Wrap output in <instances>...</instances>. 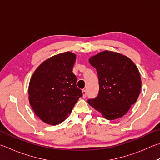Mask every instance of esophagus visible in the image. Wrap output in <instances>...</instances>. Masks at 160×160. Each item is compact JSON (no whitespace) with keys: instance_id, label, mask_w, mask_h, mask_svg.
<instances>
[{"instance_id":"1","label":"esophagus","mask_w":160,"mask_h":160,"mask_svg":"<svg viewBox=\"0 0 160 160\" xmlns=\"http://www.w3.org/2000/svg\"><path fill=\"white\" fill-rule=\"evenodd\" d=\"M82 97H84V98H85L86 97V96H87V92H86V90L85 89H82Z\"/></svg>"}]
</instances>
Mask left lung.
<instances>
[{
	"instance_id": "1",
	"label": "left lung",
	"mask_w": 160,
	"mask_h": 160,
	"mask_svg": "<svg viewBox=\"0 0 160 160\" xmlns=\"http://www.w3.org/2000/svg\"><path fill=\"white\" fill-rule=\"evenodd\" d=\"M97 69L99 91L88 103L106 120L122 118L136 103L141 88L140 72L129 57L112 51H103L89 58Z\"/></svg>"
}]
</instances>
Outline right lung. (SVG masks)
Instances as JSON below:
<instances>
[{
	"instance_id": "right-lung-1",
	"label": "right lung",
	"mask_w": 160,
	"mask_h": 160,
	"mask_svg": "<svg viewBox=\"0 0 160 160\" xmlns=\"http://www.w3.org/2000/svg\"><path fill=\"white\" fill-rule=\"evenodd\" d=\"M76 54L63 52L49 58L34 71L28 85V100L36 115L45 123L57 125L68 118L79 98L72 68Z\"/></svg>"
}]
</instances>
